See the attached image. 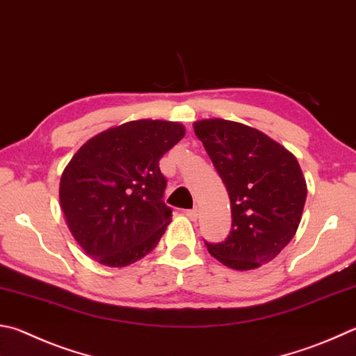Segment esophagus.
Masks as SVG:
<instances>
[{
  "instance_id": "1",
  "label": "esophagus",
  "mask_w": 356,
  "mask_h": 356,
  "mask_svg": "<svg viewBox=\"0 0 356 356\" xmlns=\"http://www.w3.org/2000/svg\"><path fill=\"white\" fill-rule=\"evenodd\" d=\"M184 215H185V216H188V218L191 219V221H195V219L197 218V210H196V209H193V210H185V211H184Z\"/></svg>"
}]
</instances>
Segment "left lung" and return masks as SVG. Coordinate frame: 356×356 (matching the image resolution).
Instances as JSON below:
<instances>
[{
	"instance_id": "left-lung-1",
	"label": "left lung",
	"mask_w": 356,
	"mask_h": 356,
	"mask_svg": "<svg viewBox=\"0 0 356 356\" xmlns=\"http://www.w3.org/2000/svg\"><path fill=\"white\" fill-rule=\"evenodd\" d=\"M196 137L229 191L232 230L207 243L225 266L249 270L280 254L299 227L307 184L296 157L254 127L227 120L195 122Z\"/></svg>"
}]
</instances>
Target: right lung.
Segmentation results:
<instances>
[{
    "label": "right lung",
    "mask_w": 356,
    "mask_h": 356,
    "mask_svg": "<svg viewBox=\"0 0 356 356\" xmlns=\"http://www.w3.org/2000/svg\"><path fill=\"white\" fill-rule=\"evenodd\" d=\"M184 135L179 122L129 121L74 154L59 196L71 234L87 255L124 268L156 248L172 216L159 161Z\"/></svg>",
    "instance_id": "obj_1"
}]
</instances>
